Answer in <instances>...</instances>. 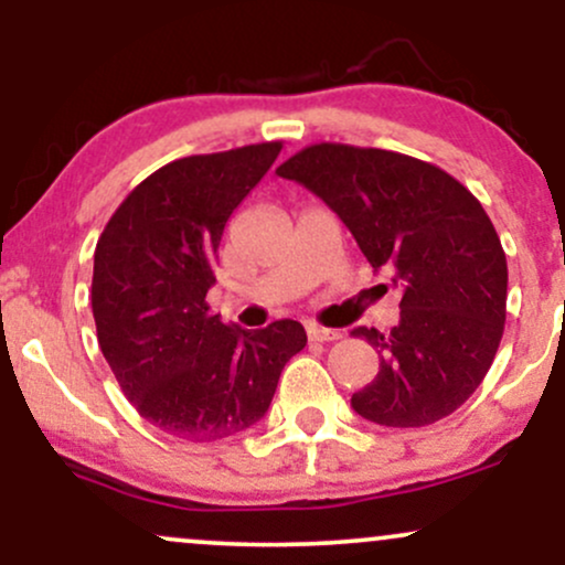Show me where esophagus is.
Returning a JSON list of instances; mask_svg holds the SVG:
<instances>
[{"mask_svg":"<svg viewBox=\"0 0 565 565\" xmlns=\"http://www.w3.org/2000/svg\"><path fill=\"white\" fill-rule=\"evenodd\" d=\"M308 337L316 342H334V340H340L342 334L337 332V329L319 327V323H308Z\"/></svg>","mask_w":565,"mask_h":565,"instance_id":"34e87169","label":"esophagus"}]
</instances>
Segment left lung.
I'll use <instances>...</instances> for the list:
<instances>
[{"label": "left lung", "mask_w": 565, "mask_h": 565, "mask_svg": "<svg viewBox=\"0 0 565 565\" xmlns=\"http://www.w3.org/2000/svg\"><path fill=\"white\" fill-rule=\"evenodd\" d=\"M276 174L327 201L369 265L404 291L391 332H350L380 355L350 406L385 427L457 412L489 372L508 313V260L481 201L436 164L345 142L302 148Z\"/></svg>", "instance_id": "left-lung-1"}]
</instances>
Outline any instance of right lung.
<instances>
[{"label": "right lung", "instance_id": "right-lung-1", "mask_svg": "<svg viewBox=\"0 0 565 565\" xmlns=\"http://www.w3.org/2000/svg\"><path fill=\"white\" fill-rule=\"evenodd\" d=\"M281 142L170 161L121 201L95 246L97 345L142 419L167 436L220 440L265 417L300 321L249 332L210 313L225 223Z\"/></svg>", "mask_w": 565, "mask_h": 565}]
</instances>
